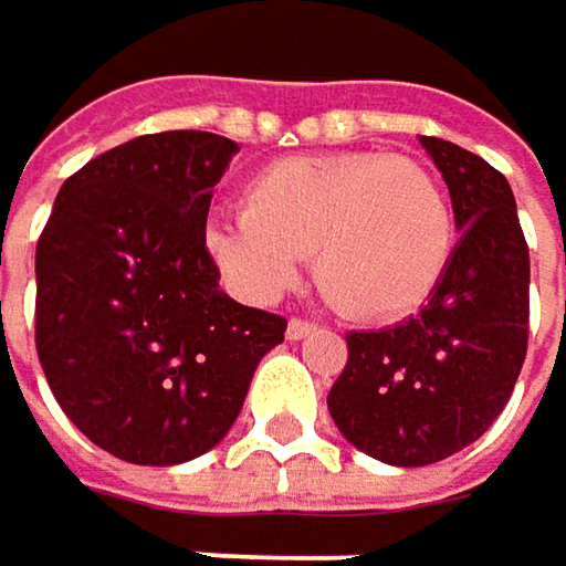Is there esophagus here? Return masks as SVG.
I'll return each instance as SVG.
<instances>
[{"mask_svg": "<svg viewBox=\"0 0 566 566\" xmlns=\"http://www.w3.org/2000/svg\"><path fill=\"white\" fill-rule=\"evenodd\" d=\"M317 331V324H311V321H301V317H294L291 324H287V339H304V336H311Z\"/></svg>", "mask_w": 566, "mask_h": 566, "instance_id": "1", "label": "esophagus"}]
</instances>
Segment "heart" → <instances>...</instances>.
<instances>
[{
	"label": "heart",
	"instance_id": "heart-1",
	"mask_svg": "<svg viewBox=\"0 0 566 566\" xmlns=\"http://www.w3.org/2000/svg\"><path fill=\"white\" fill-rule=\"evenodd\" d=\"M207 252L245 301H275L314 275L353 321L418 311L453 252V210L440 180L408 158L346 151L284 158L245 187V210L207 223Z\"/></svg>",
	"mask_w": 566,
	"mask_h": 566
}]
</instances>
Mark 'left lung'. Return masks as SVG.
<instances>
[{"label": "left lung", "mask_w": 566, "mask_h": 566, "mask_svg": "<svg viewBox=\"0 0 566 566\" xmlns=\"http://www.w3.org/2000/svg\"><path fill=\"white\" fill-rule=\"evenodd\" d=\"M421 148L460 242L421 314L346 334L349 359L327 395L339 434L391 467H428L486 434L528 349L532 269L509 180L453 142L421 135Z\"/></svg>", "instance_id": "left-lung-1"}]
</instances>
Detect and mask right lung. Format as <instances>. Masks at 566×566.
Wrapping results in <instances>:
<instances>
[{"mask_svg": "<svg viewBox=\"0 0 566 566\" xmlns=\"http://www.w3.org/2000/svg\"><path fill=\"white\" fill-rule=\"evenodd\" d=\"M239 145L138 135L64 180L34 252V346L64 415L138 467L187 463L230 434L287 321L220 291L213 187Z\"/></svg>", "mask_w": 566, "mask_h": 566, "instance_id": "1", "label": "right lung"}]
</instances>
